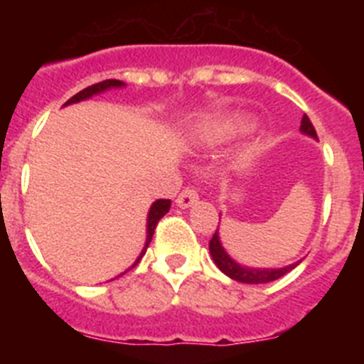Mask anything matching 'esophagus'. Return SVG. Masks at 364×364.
<instances>
[{
  "label": "esophagus",
  "instance_id": "obj_1",
  "mask_svg": "<svg viewBox=\"0 0 364 364\" xmlns=\"http://www.w3.org/2000/svg\"><path fill=\"white\" fill-rule=\"evenodd\" d=\"M198 200V193L197 189H193V188H186L182 189V193L178 195V198H176V205L178 208H191L195 202Z\"/></svg>",
  "mask_w": 364,
  "mask_h": 364
}]
</instances>
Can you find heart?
<instances>
[{"mask_svg":"<svg viewBox=\"0 0 364 364\" xmlns=\"http://www.w3.org/2000/svg\"><path fill=\"white\" fill-rule=\"evenodd\" d=\"M247 129H250V124L242 118H224V120L217 122L211 131L218 140H228V138H235L246 133Z\"/></svg>","mask_w":364,"mask_h":364,"instance_id":"b5f03b06","label":"heart"}]
</instances>
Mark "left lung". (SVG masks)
Masks as SVG:
<instances>
[{
	"label": "left lung",
	"mask_w": 364,
	"mask_h": 364,
	"mask_svg": "<svg viewBox=\"0 0 364 364\" xmlns=\"http://www.w3.org/2000/svg\"><path fill=\"white\" fill-rule=\"evenodd\" d=\"M301 133L308 134V136L315 138L317 140V133H315V127L311 125L310 118L304 114L301 120ZM210 253L213 257V262L217 264V268L222 273H226L228 277L233 279V281L246 282V284H266V282L277 281L282 275H286L288 272L295 268V266L301 262H295V264L284 266V268H247V266H240L239 262H235L230 255L226 253V250L222 247L220 237H218V230L215 231V235L210 240Z\"/></svg>",
	"instance_id": "8db88e82"
}]
</instances>
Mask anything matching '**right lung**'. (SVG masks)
<instances>
[{
    "instance_id": "add662e5",
    "label": "right lung",
    "mask_w": 364,
    "mask_h": 364,
    "mask_svg": "<svg viewBox=\"0 0 364 364\" xmlns=\"http://www.w3.org/2000/svg\"><path fill=\"white\" fill-rule=\"evenodd\" d=\"M118 87H124V82H120V80H104V82L95 83V85L87 87V89L80 91L78 95H74L73 98L67 100L65 104H63V107H65V105H70V104H76V102H82V100L91 98V96H95V95H100V92L107 91V89H118ZM169 208H171V200H167V198H160V200L153 202L149 213H147V237H146V244H144L142 253L138 255V259L134 260V264L131 266V268H134V266H136L138 262H140V259H142V257L146 255L147 246H149L151 239H153L154 228H156V224H159L160 218H162L164 215H166L167 211H169ZM129 269H127V272H129ZM124 273H122V275H124ZM118 277H120V275H118Z\"/></svg>"
}]
</instances>
